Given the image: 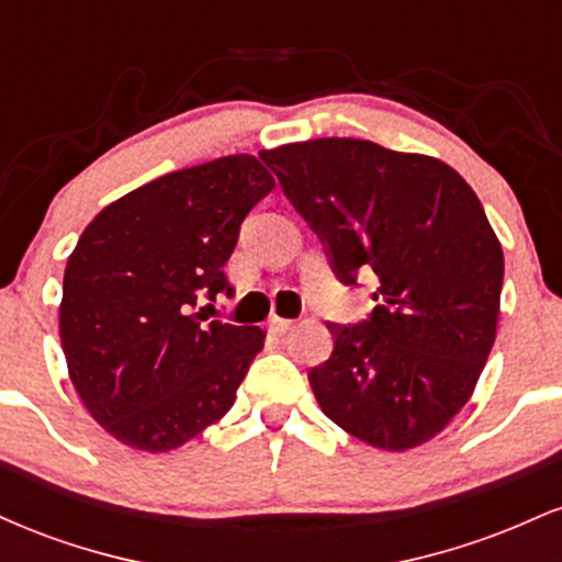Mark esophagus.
<instances>
[{"label": "esophagus", "instance_id": "esophagus-1", "mask_svg": "<svg viewBox=\"0 0 562 562\" xmlns=\"http://www.w3.org/2000/svg\"><path fill=\"white\" fill-rule=\"evenodd\" d=\"M290 327H293V319H285V317H272L269 319V330L274 335H285Z\"/></svg>", "mask_w": 562, "mask_h": 562}]
</instances>
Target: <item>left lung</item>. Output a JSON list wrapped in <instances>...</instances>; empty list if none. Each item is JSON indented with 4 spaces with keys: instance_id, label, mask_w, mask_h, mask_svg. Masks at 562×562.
Segmentation results:
<instances>
[{
    "instance_id": "obj_1",
    "label": "left lung",
    "mask_w": 562,
    "mask_h": 562,
    "mask_svg": "<svg viewBox=\"0 0 562 562\" xmlns=\"http://www.w3.org/2000/svg\"><path fill=\"white\" fill-rule=\"evenodd\" d=\"M335 277H378L364 322L338 325L308 370L327 417L370 447L430 441L468 404L494 346L505 259L479 195L451 166L367 139L263 150Z\"/></svg>"
}]
</instances>
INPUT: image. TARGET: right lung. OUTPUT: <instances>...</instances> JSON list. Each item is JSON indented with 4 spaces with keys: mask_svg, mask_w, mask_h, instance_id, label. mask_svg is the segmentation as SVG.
Wrapping results in <instances>:
<instances>
[{
    "mask_svg": "<svg viewBox=\"0 0 562 562\" xmlns=\"http://www.w3.org/2000/svg\"><path fill=\"white\" fill-rule=\"evenodd\" d=\"M272 190L259 158H216L115 200L76 243L63 277V353L89 415L126 447L177 449L235 404L263 330L205 325L192 308L235 293L224 263L243 218Z\"/></svg>",
    "mask_w": 562,
    "mask_h": 562,
    "instance_id": "add662e5",
    "label": "right lung"
}]
</instances>
